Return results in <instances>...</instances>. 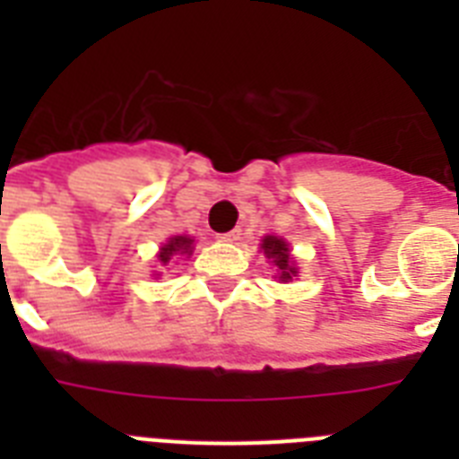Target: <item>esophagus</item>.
I'll list each match as a JSON object with an SVG mask.
<instances>
[{
	"instance_id": "obj_1",
	"label": "esophagus",
	"mask_w": 459,
	"mask_h": 459,
	"mask_svg": "<svg viewBox=\"0 0 459 459\" xmlns=\"http://www.w3.org/2000/svg\"><path fill=\"white\" fill-rule=\"evenodd\" d=\"M221 241H238V238H241V230H232V232H225V234H221Z\"/></svg>"
}]
</instances>
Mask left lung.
<instances>
[{"label":"left lung","instance_id":"obj_1","mask_svg":"<svg viewBox=\"0 0 459 459\" xmlns=\"http://www.w3.org/2000/svg\"><path fill=\"white\" fill-rule=\"evenodd\" d=\"M262 250H264L266 257L271 259V264L275 266V271H278V278L282 280V282H287V280L294 278L296 275L294 259H291V255H290V246H287L282 238L266 237L264 241H262Z\"/></svg>","mask_w":459,"mask_h":459}]
</instances>
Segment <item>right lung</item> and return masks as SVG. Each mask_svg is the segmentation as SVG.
<instances>
[{
  "label": "right lung",
  "instance_id": "obj_1",
  "mask_svg": "<svg viewBox=\"0 0 459 459\" xmlns=\"http://www.w3.org/2000/svg\"><path fill=\"white\" fill-rule=\"evenodd\" d=\"M190 248H193V238L174 237V238H169L168 243H165L163 248H160V255H158V259H160V264L168 266L169 259H172L174 255H190Z\"/></svg>",
  "mask_w": 459,
  "mask_h": 459
}]
</instances>
